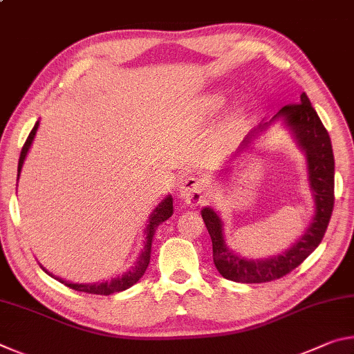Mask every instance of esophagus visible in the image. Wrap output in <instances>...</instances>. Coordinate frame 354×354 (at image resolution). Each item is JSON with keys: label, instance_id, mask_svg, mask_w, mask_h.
Instances as JSON below:
<instances>
[{"label": "esophagus", "instance_id": "esophagus-1", "mask_svg": "<svg viewBox=\"0 0 354 354\" xmlns=\"http://www.w3.org/2000/svg\"><path fill=\"white\" fill-rule=\"evenodd\" d=\"M206 185L201 179L195 176L183 178L179 185V196L187 203V205H200L206 200Z\"/></svg>", "mask_w": 354, "mask_h": 354}]
</instances>
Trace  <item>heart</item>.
Segmentation results:
<instances>
[{"mask_svg":"<svg viewBox=\"0 0 354 354\" xmlns=\"http://www.w3.org/2000/svg\"><path fill=\"white\" fill-rule=\"evenodd\" d=\"M226 98L221 93H211L205 98V111L209 113V115H214L218 111H221V107L225 106ZM245 124V113L241 109H236L230 112L225 118V122L221 123L220 128V137L223 140H232L236 139L241 133L242 128Z\"/></svg>","mask_w":354,"mask_h":354,"instance_id":"obj_1","label":"heart"}]
</instances>
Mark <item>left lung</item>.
<instances>
[{
  "instance_id": "8db88e82",
  "label": "left lung",
  "mask_w": 354,
  "mask_h": 354,
  "mask_svg": "<svg viewBox=\"0 0 354 354\" xmlns=\"http://www.w3.org/2000/svg\"><path fill=\"white\" fill-rule=\"evenodd\" d=\"M283 120L290 129L298 148L306 156L308 181L314 198V215L304 234L284 253L266 257V259H248L237 254L226 245L223 220L212 207H203L201 217L212 239L214 263L220 274L236 283H268L283 278L297 268L313 251L319 247L331 218L334 207V154L328 131L317 115L306 93H301L299 103L287 104L273 115L270 122H263L245 137L237 151L226 160L223 171L230 170L232 160H236L257 136L267 131L272 123Z\"/></svg>"
}]
</instances>
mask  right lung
Segmentation results:
<instances>
[{
    "label": "right lung",
    "instance_id": "add662e5",
    "mask_svg": "<svg viewBox=\"0 0 354 354\" xmlns=\"http://www.w3.org/2000/svg\"><path fill=\"white\" fill-rule=\"evenodd\" d=\"M37 129H39V122L34 124V128H32L31 133H29L25 145H23V148H21L20 159H19V175H17V181H19L21 167H23V164H25V159L28 156L29 148H31V145H32V140L35 137V133H37ZM171 215H173V198H171V195H167L165 198L154 207V211L151 212V215H149L148 225L145 227V231H143V234H145V241H143V248L140 251L139 257L136 259L134 266L131 267L129 270L124 272L123 274H120V277L103 281V283H86V284L82 283V284H80V283H70V281H65L62 278L56 277V274L48 272L44 266H40V267L44 268L45 273H48L50 277L57 279L59 283H62L67 287H70V289L77 290V292L93 293V295H112V293H115V292L127 290V289H129L131 286H134L137 281H139L143 277V273H145L148 263H149V257H151V245H153L154 232H156V230H158V226L160 223H164L165 220H169Z\"/></svg>",
    "mask_w": 354,
    "mask_h": 354
}]
</instances>
